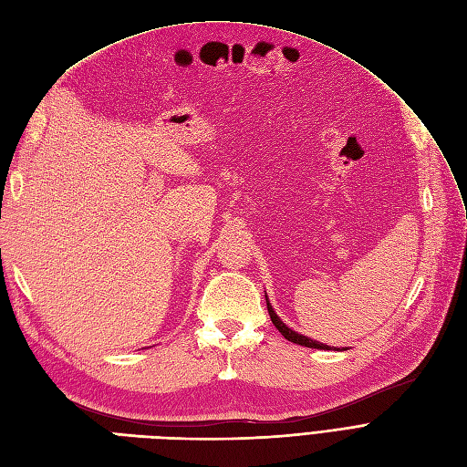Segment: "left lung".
I'll list each match as a JSON object with an SVG mask.
<instances>
[{
	"label": "left lung",
	"mask_w": 467,
	"mask_h": 467,
	"mask_svg": "<svg viewBox=\"0 0 467 467\" xmlns=\"http://www.w3.org/2000/svg\"><path fill=\"white\" fill-rule=\"evenodd\" d=\"M266 307H268V315H270L272 325H275V327L282 332V336L285 337V340L294 342V344H299V346H305V348H315V349H332V348H330V346H327V344L315 342V340H311V337H307V336H301V334L294 332L292 328H287V327L282 323V320H280V317L275 313V309H272V305L268 303V299H266ZM334 349H336V348H334Z\"/></svg>",
	"instance_id": "8db88e82"
}]
</instances>
